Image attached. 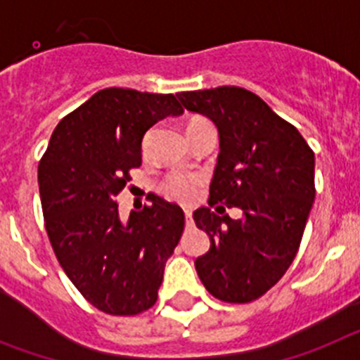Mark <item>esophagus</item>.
Listing matches in <instances>:
<instances>
[{
	"label": "esophagus",
	"instance_id": "obj_1",
	"mask_svg": "<svg viewBox=\"0 0 360 360\" xmlns=\"http://www.w3.org/2000/svg\"><path fill=\"white\" fill-rule=\"evenodd\" d=\"M184 219H186V226H192L193 219H192V212L184 210Z\"/></svg>",
	"mask_w": 360,
	"mask_h": 360
}]
</instances>
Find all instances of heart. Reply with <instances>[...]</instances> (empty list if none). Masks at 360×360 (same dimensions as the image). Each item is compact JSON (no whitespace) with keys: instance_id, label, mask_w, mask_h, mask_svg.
<instances>
[{"instance_id":"1","label":"heart","mask_w":360,"mask_h":360,"mask_svg":"<svg viewBox=\"0 0 360 360\" xmlns=\"http://www.w3.org/2000/svg\"><path fill=\"white\" fill-rule=\"evenodd\" d=\"M210 121L202 117V115H193L186 123V134L198 130V128L208 127ZM148 146V136L143 139V150ZM202 186V177L199 174H188V172H172L165 179L161 181V190L162 195H167L168 199L177 202H192L193 199L198 198L199 190Z\"/></svg>"}]
</instances>
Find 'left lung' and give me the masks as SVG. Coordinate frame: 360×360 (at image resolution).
I'll return each instance as SVG.
<instances>
[{
	"instance_id": "obj_1",
	"label": "left lung",
	"mask_w": 360,
	"mask_h": 360,
	"mask_svg": "<svg viewBox=\"0 0 360 360\" xmlns=\"http://www.w3.org/2000/svg\"><path fill=\"white\" fill-rule=\"evenodd\" d=\"M177 96L184 108L210 117L221 139L208 208L193 212L198 228L210 237L195 270L219 301L252 302L279 283L301 246L315 199L314 150L292 123L246 89ZM219 204L239 205L245 217L236 221L215 214L211 208Z\"/></svg>"
}]
</instances>
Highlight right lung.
Returning a JSON list of instances; mask_svg holds the SVG:
<instances>
[{
	"mask_svg": "<svg viewBox=\"0 0 360 360\" xmlns=\"http://www.w3.org/2000/svg\"><path fill=\"white\" fill-rule=\"evenodd\" d=\"M179 114L174 94L99 90L59 121L37 167L56 257L81 295L108 315L155 304L165 262L184 230L183 210L159 195L128 221L117 210L130 170L141 167L145 132Z\"/></svg>",
	"mask_w": 360,
	"mask_h": 360,
	"instance_id": "right-lung-1",
	"label": "right lung"
}]
</instances>
